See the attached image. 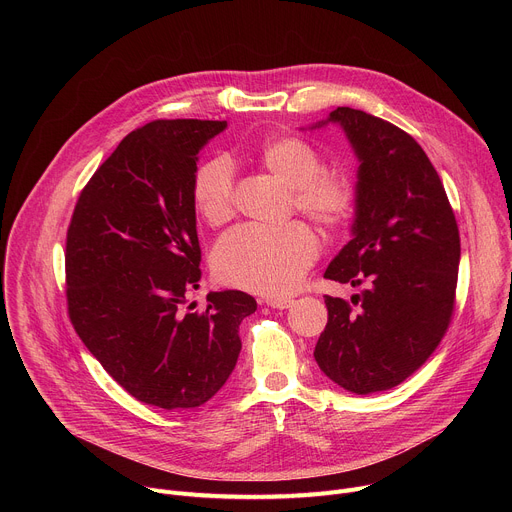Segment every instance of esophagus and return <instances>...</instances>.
I'll list each match as a JSON object with an SVG mask.
<instances>
[{
    "label": "esophagus",
    "mask_w": 512,
    "mask_h": 512,
    "mask_svg": "<svg viewBox=\"0 0 512 512\" xmlns=\"http://www.w3.org/2000/svg\"><path fill=\"white\" fill-rule=\"evenodd\" d=\"M291 304H294V300H287V298H271V300H267V306H271L275 310H287V308H291Z\"/></svg>",
    "instance_id": "obj_1"
}]
</instances>
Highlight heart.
Here are the masks:
<instances>
[{
	"instance_id": "1",
	"label": "heart",
	"mask_w": 512,
	"mask_h": 512,
	"mask_svg": "<svg viewBox=\"0 0 512 512\" xmlns=\"http://www.w3.org/2000/svg\"><path fill=\"white\" fill-rule=\"evenodd\" d=\"M257 162L294 194V206L326 229L344 227L358 206V180L346 168H324V156L300 135H273L261 143ZM192 206L206 225L218 227L235 214V176L227 158L198 166ZM318 257V239L306 223L269 229L243 225L212 251L214 275L227 285L279 298L294 289Z\"/></svg>"
}]
</instances>
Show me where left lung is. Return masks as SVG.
I'll return each instance as SVG.
<instances>
[{"instance_id":"8db88e82","label":"left lung","mask_w":512,"mask_h":512,"mask_svg":"<svg viewBox=\"0 0 512 512\" xmlns=\"http://www.w3.org/2000/svg\"><path fill=\"white\" fill-rule=\"evenodd\" d=\"M360 160L352 239L324 277L362 285L346 300L326 296L328 324L314 358L342 389L369 395L411 377L442 342L456 306L458 223L433 164L397 125L338 107Z\"/></svg>"}]
</instances>
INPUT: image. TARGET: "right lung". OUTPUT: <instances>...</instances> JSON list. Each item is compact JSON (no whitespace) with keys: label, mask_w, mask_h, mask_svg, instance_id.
Returning <instances> with one entry per match:
<instances>
[{"label":"right lung","mask_w":512,"mask_h":512,"mask_svg":"<svg viewBox=\"0 0 512 512\" xmlns=\"http://www.w3.org/2000/svg\"><path fill=\"white\" fill-rule=\"evenodd\" d=\"M227 121L156 119L133 129L81 190L66 233V304L79 338L137 401L204 405L233 373L245 291H210L194 312L200 245L192 178Z\"/></svg>","instance_id":"add662e5"}]
</instances>
